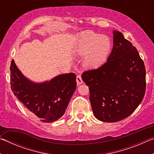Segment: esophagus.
Masks as SVG:
<instances>
[{"instance_id":"34e87169","label":"esophagus","mask_w":154,"mask_h":154,"mask_svg":"<svg viewBox=\"0 0 154 154\" xmlns=\"http://www.w3.org/2000/svg\"><path fill=\"white\" fill-rule=\"evenodd\" d=\"M76 80H77V85L82 84V83H83V80H82V77H81V75H77Z\"/></svg>"}]
</instances>
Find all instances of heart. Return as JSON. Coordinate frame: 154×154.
Instances as JSON below:
<instances>
[{
    "label": "heart",
    "instance_id": "1",
    "mask_svg": "<svg viewBox=\"0 0 154 154\" xmlns=\"http://www.w3.org/2000/svg\"><path fill=\"white\" fill-rule=\"evenodd\" d=\"M111 48L107 36L88 30L77 36L74 50L78 55H84L83 64L85 67L96 68L106 60Z\"/></svg>",
    "mask_w": 154,
    "mask_h": 154
}]
</instances>
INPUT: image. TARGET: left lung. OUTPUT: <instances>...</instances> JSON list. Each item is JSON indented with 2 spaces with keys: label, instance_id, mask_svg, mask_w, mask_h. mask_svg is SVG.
<instances>
[{
  "label": "left lung",
  "instance_id": "1",
  "mask_svg": "<svg viewBox=\"0 0 154 154\" xmlns=\"http://www.w3.org/2000/svg\"><path fill=\"white\" fill-rule=\"evenodd\" d=\"M145 75L144 62L137 48L122 32L113 31V48L107 61L82 75L89 87L96 118L116 122L130 116L144 98Z\"/></svg>",
  "mask_w": 154,
  "mask_h": 154
}]
</instances>
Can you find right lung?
Instances as JSON below:
<instances>
[{
  "label": "right lung",
  "mask_w": 154,
  "mask_h": 154,
  "mask_svg": "<svg viewBox=\"0 0 154 154\" xmlns=\"http://www.w3.org/2000/svg\"><path fill=\"white\" fill-rule=\"evenodd\" d=\"M11 88L25 108L43 122L58 120L64 114L77 87L75 73L60 75L43 83L31 82L11 60Z\"/></svg>",
  "instance_id": "obj_1"
}]
</instances>
